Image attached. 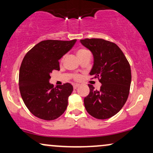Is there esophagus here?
Segmentation results:
<instances>
[{
	"instance_id": "obj_1",
	"label": "esophagus",
	"mask_w": 153,
	"mask_h": 153,
	"mask_svg": "<svg viewBox=\"0 0 153 153\" xmlns=\"http://www.w3.org/2000/svg\"><path fill=\"white\" fill-rule=\"evenodd\" d=\"M79 86H80V84H78V83L74 84V85H73V88H74V89H77Z\"/></svg>"
}]
</instances>
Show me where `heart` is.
Here are the masks:
<instances>
[{"label":"heart","instance_id":"obj_1","mask_svg":"<svg viewBox=\"0 0 153 153\" xmlns=\"http://www.w3.org/2000/svg\"><path fill=\"white\" fill-rule=\"evenodd\" d=\"M86 52V50H79L78 52H77V55H78V54H80L83 53V52ZM79 78H80V77H79L78 75H75V79H79Z\"/></svg>","mask_w":153,"mask_h":153}]
</instances>
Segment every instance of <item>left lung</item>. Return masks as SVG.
Returning <instances> with one entry per match:
<instances>
[{
    "label": "left lung",
    "instance_id": "8db88e82",
    "mask_svg": "<svg viewBox=\"0 0 153 153\" xmlns=\"http://www.w3.org/2000/svg\"><path fill=\"white\" fill-rule=\"evenodd\" d=\"M94 56L90 75L99 79V91L88 85L90 93L84 99L89 114L99 119L113 117L125 104L131 80V68L125 55L117 45L102 39H80Z\"/></svg>",
    "mask_w": 153,
    "mask_h": 153
}]
</instances>
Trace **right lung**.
Listing matches in <instances>:
<instances>
[{
	"label": "right lung",
	"instance_id": "add662e5",
	"mask_svg": "<svg viewBox=\"0 0 153 153\" xmlns=\"http://www.w3.org/2000/svg\"><path fill=\"white\" fill-rule=\"evenodd\" d=\"M76 41H42L23 59L19 71V90L26 106L35 117L54 120L66 110L73 85L65 83L54 88L50 82V74L53 71H59V60Z\"/></svg>",
	"mask_w": 153,
	"mask_h": 153
}]
</instances>
